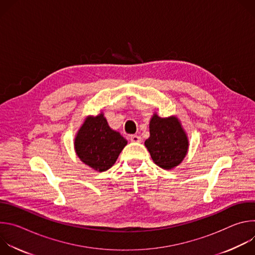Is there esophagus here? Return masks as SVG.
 Listing matches in <instances>:
<instances>
[{"instance_id":"esophagus-1","label":"esophagus","mask_w":255,"mask_h":255,"mask_svg":"<svg viewBox=\"0 0 255 255\" xmlns=\"http://www.w3.org/2000/svg\"><path fill=\"white\" fill-rule=\"evenodd\" d=\"M130 140H131L132 142L139 143V142H141V137L138 136V135H131V136H130Z\"/></svg>"}]
</instances>
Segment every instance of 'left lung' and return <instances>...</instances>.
<instances>
[{"instance_id":"8db88e82","label":"left lung","mask_w":255,"mask_h":255,"mask_svg":"<svg viewBox=\"0 0 255 255\" xmlns=\"http://www.w3.org/2000/svg\"><path fill=\"white\" fill-rule=\"evenodd\" d=\"M149 132L150 136L144 144L155 164L163 169H171L184 160L189 140L176 117L161 118L154 113L149 123Z\"/></svg>"}]
</instances>
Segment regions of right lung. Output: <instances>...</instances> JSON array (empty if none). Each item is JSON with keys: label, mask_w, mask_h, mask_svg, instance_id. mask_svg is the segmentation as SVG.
<instances>
[{"label": "right lung", "mask_w": 255, "mask_h": 255, "mask_svg": "<svg viewBox=\"0 0 255 255\" xmlns=\"http://www.w3.org/2000/svg\"><path fill=\"white\" fill-rule=\"evenodd\" d=\"M127 145V140L108 125L104 114L89 116L75 138L79 158L98 171L110 168Z\"/></svg>", "instance_id": "right-lung-1"}]
</instances>
